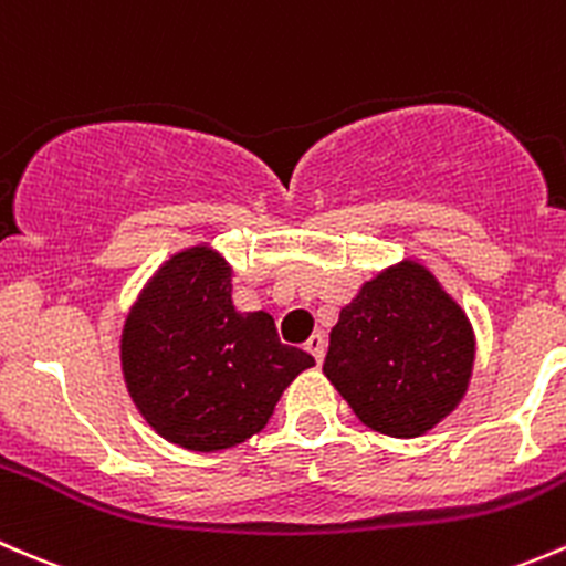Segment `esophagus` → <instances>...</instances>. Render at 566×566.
Segmentation results:
<instances>
[{"mask_svg":"<svg viewBox=\"0 0 566 566\" xmlns=\"http://www.w3.org/2000/svg\"><path fill=\"white\" fill-rule=\"evenodd\" d=\"M305 348L313 354V359H316V363H322L324 352H326V340H324L322 332H316V335H311V340L305 343Z\"/></svg>","mask_w":566,"mask_h":566,"instance_id":"34e87169","label":"esophagus"}]
</instances>
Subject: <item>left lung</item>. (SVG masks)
Segmentation results:
<instances>
[{"label": "left lung", "mask_w": 566, "mask_h": 566, "mask_svg": "<svg viewBox=\"0 0 566 566\" xmlns=\"http://www.w3.org/2000/svg\"><path fill=\"white\" fill-rule=\"evenodd\" d=\"M474 354L463 307L428 266L403 259L365 281L343 307L324 376L370 430L417 439L458 409Z\"/></svg>", "instance_id": "left-lung-1"}]
</instances>
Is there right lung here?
<instances>
[{
    "instance_id": "1",
    "label": "right lung",
    "mask_w": 566,
    "mask_h": 566,
    "mask_svg": "<svg viewBox=\"0 0 566 566\" xmlns=\"http://www.w3.org/2000/svg\"><path fill=\"white\" fill-rule=\"evenodd\" d=\"M231 270L209 242L163 261L122 326L125 387L149 428L190 452L261 433L283 389L316 359L277 340L275 318L240 313Z\"/></svg>"
}]
</instances>
